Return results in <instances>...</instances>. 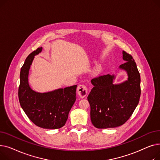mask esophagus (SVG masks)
I'll use <instances>...</instances> for the list:
<instances>
[{
  "label": "esophagus",
  "instance_id": "34e87169",
  "mask_svg": "<svg viewBox=\"0 0 160 160\" xmlns=\"http://www.w3.org/2000/svg\"><path fill=\"white\" fill-rule=\"evenodd\" d=\"M77 93L80 98H84L88 94L87 87L84 85H79L77 88Z\"/></svg>",
  "mask_w": 160,
  "mask_h": 160
}]
</instances>
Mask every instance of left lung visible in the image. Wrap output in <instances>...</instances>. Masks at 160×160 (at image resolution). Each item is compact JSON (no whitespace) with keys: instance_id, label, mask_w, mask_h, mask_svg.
Instances as JSON below:
<instances>
[{"instance_id":"1","label":"left lung","mask_w":160,"mask_h":160,"mask_svg":"<svg viewBox=\"0 0 160 160\" xmlns=\"http://www.w3.org/2000/svg\"><path fill=\"white\" fill-rule=\"evenodd\" d=\"M126 62L119 67L127 74V80L115 83L117 74L92 79L93 86L88 100L91 106V122L97 128H115L124 124L138 105L141 78L135 60L122 51Z\"/></svg>"}]
</instances>
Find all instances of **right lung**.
Masks as SVG:
<instances>
[{"mask_svg": "<svg viewBox=\"0 0 160 160\" xmlns=\"http://www.w3.org/2000/svg\"><path fill=\"white\" fill-rule=\"evenodd\" d=\"M38 48L27 58L20 72L19 100L21 106L30 120L38 127L58 129L65 125L77 97V85L60 88L45 93L33 90L28 82L30 66L35 56L41 52Z\"/></svg>", "mask_w": 160, "mask_h": 160, "instance_id": "1", "label": "right lung"}]
</instances>
